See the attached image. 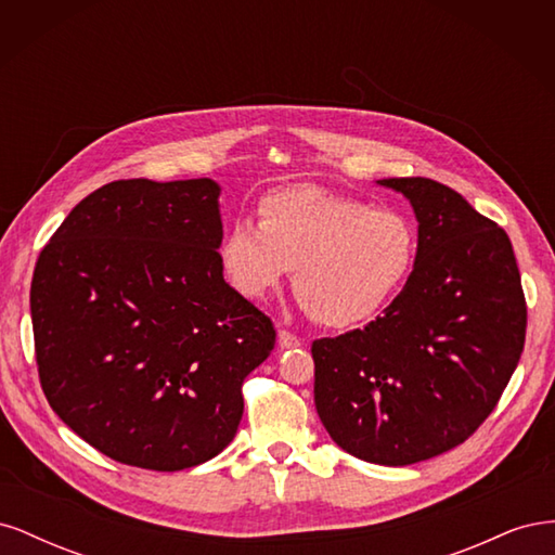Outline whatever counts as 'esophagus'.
<instances>
[{
    "label": "esophagus",
    "mask_w": 555,
    "mask_h": 555,
    "mask_svg": "<svg viewBox=\"0 0 555 555\" xmlns=\"http://www.w3.org/2000/svg\"><path fill=\"white\" fill-rule=\"evenodd\" d=\"M278 345H280L282 349H294V347H300V338H298V335L289 333V331L280 328V331H278Z\"/></svg>",
    "instance_id": "esophagus-1"
}]
</instances>
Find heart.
Wrapping results in <instances>:
<instances>
[{"instance_id": "heart-1", "label": "heart", "mask_w": 555, "mask_h": 555, "mask_svg": "<svg viewBox=\"0 0 555 555\" xmlns=\"http://www.w3.org/2000/svg\"><path fill=\"white\" fill-rule=\"evenodd\" d=\"M229 284L249 300L271 296L294 268V292L319 324L349 328L375 319L416 263L405 212L319 184H294L259 201V227L236 222L220 245Z\"/></svg>"}]
</instances>
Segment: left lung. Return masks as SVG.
<instances>
[{
	"label": "left lung",
	"instance_id": "8db88e82",
	"mask_svg": "<svg viewBox=\"0 0 555 555\" xmlns=\"http://www.w3.org/2000/svg\"><path fill=\"white\" fill-rule=\"evenodd\" d=\"M418 222L405 287L365 328L312 343L314 405L333 442L377 465L459 447L493 412L526 343L509 236L442 182L377 180Z\"/></svg>",
	"mask_w": 555,
	"mask_h": 555
}]
</instances>
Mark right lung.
Listing matches in <instances>:
<instances>
[{
	"label": "right lung",
	"mask_w": 555,
	"mask_h": 555,
	"mask_svg": "<svg viewBox=\"0 0 555 555\" xmlns=\"http://www.w3.org/2000/svg\"><path fill=\"white\" fill-rule=\"evenodd\" d=\"M220 184L115 180L41 249L29 310L50 408L104 456L157 473L217 456L273 322L224 282Z\"/></svg>",
	"instance_id": "obj_1"
}]
</instances>
